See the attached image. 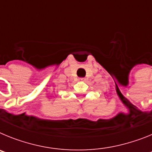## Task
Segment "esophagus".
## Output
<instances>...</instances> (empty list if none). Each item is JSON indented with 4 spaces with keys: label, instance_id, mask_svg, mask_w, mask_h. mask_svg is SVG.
<instances>
[{
    "label": "esophagus",
    "instance_id": "34e87169",
    "mask_svg": "<svg viewBox=\"0 0 152 152\" xmlns=\"http://www.w3.org/2000/svg\"><path fill=\"white\" fill-rule=\"evenodd\" d=\"M85 80H86V79L84 78V77H80V78L78 79L79 81H84Z\"/></svg>",
    "mask_w": 152,
    "mask_h": 152
}]
</instances>
